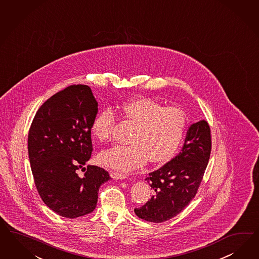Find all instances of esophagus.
Instances as JSON below:
<instances>
[{"label": "esophagus", "mask_w": 259, "mask_h": 259, "mask_svg": "<svg viewBox=\"0 0 259 259\" xmlns=\"http://www.w3.org/2000/svg\"><path fill=\"white\" fill-rule=\"evenodd\" d=\"M110 175H111V177L112 178V179H114V180H124V179H126V178L127 177L126 174L116 172V171H111Z\"/></svg>", "instance_id": "obj_1"}]
</instances>
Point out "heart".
Instances as JSON below:
<instances>
[{
    "label": "heart",
    "instance_id": "heart-1",
    "mask_svg": "<svg viewBox=\"0 0 259 259\" xmlns=\"http://www.w3.org/2000/svg\"><path fill=\"white\" fill-rule=\"evenodd\" d=\"M120 113L136 126L131 137L132 144L113 146L100 152L98 160L111 169L127 172L149 162L166 163L180 147L186 130L185 111L178 107H163L148 97L128 100L118 107ZM116 123L111 109L100 111L91 126L97 140H110Z\"/></svg>",
    "mask_w": 259,
    "mask_h": 259
}]
</instances>
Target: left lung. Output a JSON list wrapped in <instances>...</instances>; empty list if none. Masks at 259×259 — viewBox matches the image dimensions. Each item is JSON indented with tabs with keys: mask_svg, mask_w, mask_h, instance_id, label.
<instances>
[{
	"mask_svg": "<svg viewBox=\"0 0 259 259\" xmlns=\"http://www.w3.org/2000/svg\"><path fill=\"white\" fill-rule=\"evenodd\" d=\"M211 131L205 120L189 126L181 152L146 179L153 195L134 213L147 222H163L181 213L195 198L211 153Z\"/></svg>",
	"mask_w": 259,
	"mask_h": 259,
	"instance_id": "8db88e82",
	"label": "left lung"
}]
</instances>
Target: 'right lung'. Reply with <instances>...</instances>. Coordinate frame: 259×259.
<instances>
[{
    "instance_id": "obj_1",
    "label": "right lung",
    "mask_w": 259,
    "mask_h": 259,
    "mask_svg": "<svg viewBox=\"0 0 259 259\" xmlns=\"http://www.w3.org/2000/svg\"><path fill=\"white\" fill-rule=\"evenodd\" d=\"M98 104L87 85H72L47 99L28 133L30 165L37 192L55 213L75 219L92 213L108 171L87 165L93 145L91 126ZM85 171L80 178L77 170Z\"/></svg>"
}]
</instances>
